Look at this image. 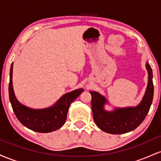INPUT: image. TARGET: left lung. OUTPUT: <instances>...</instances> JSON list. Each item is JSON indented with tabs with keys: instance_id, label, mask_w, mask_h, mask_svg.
Returning <instances> with one entry per match:
<instances>
[{
	"instance_id": "left-lung-1",
	"label": "left lung",
	"mask_w": 161,
	"mask_h": 161,
	"mask_svg": "<svg viewBox=\"0 0 161 161\" xmlns=\"http://www.w3.org/2000/svg\"><path fill=\"white\" fill-rule=\"evenodd\" d=\"M148 80L141 102L136 107L114 108L111 111L104 109L108 104V99L97 92H92V108L95 124L105 132L110 134H123L136 129L147 116L154 96L153 73L148 62L145 64Z\"/></svg>"
}]
</instances>
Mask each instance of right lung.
Instances as JSON below:
<instances>
[{
    "label": "right lung",
    "mask_w": 161,
    "mask_h": 161,
    "mask_svg": "<svg viewBox=\"0 0 161 161\" xmlns=\"http://www.w3.org/2000/svg\"><path fill=\"white\" fill-rule=\"evenodd\" d=\"M12 63L10 70L9 97L13 110L20 123L26 128L35 132L47 133L57 130L65 123L69 105L84 91L82 88L75 89L65 94L49 108L33 109L21 104L16 98L13 87Z\"/></svg>",
    "instance_id": "add662e5"
}]
</instances>
